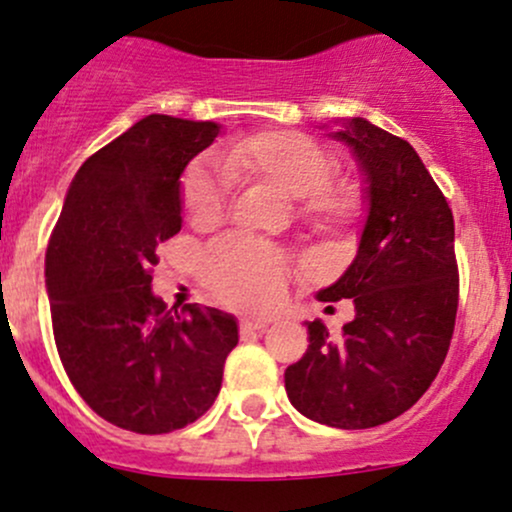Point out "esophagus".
<instances>
[{
  "instance_id": "1",
  "label": "esophagus",
  "mask_w": 512,
  "mask_h": 512,
  "mask_svg": "<svg viewBox=\"0 0 512 512\" xmlns=\"http://www.w3.org/2000/svg\"><path fill=\"white\" fill-rule=\"evenodd\" d=\"M268 326V321L261 319H241L239 321V331L241 333H254V331H263Z\"/></svg>"
}]
</instances>
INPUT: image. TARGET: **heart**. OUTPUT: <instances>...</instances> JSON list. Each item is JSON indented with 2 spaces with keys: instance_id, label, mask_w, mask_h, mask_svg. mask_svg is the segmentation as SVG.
Wrapping results in <instances>:
<instances>
[{
  "instance_id": "obj_1",
  "label": "heart",
  "mask_w": 512,
  "mask_h": 512,
  "mask_svg": "<svg viewBox=\"0 0 512 512\" xmlns=\"http://www.w3.org/2000/svg\"><path fill=\"white\" fill-rule=\"evenodd\" d=\"M220 162L232 176L266 181L297 200L300 217L317 232H343L358 220L363 208L353 183L331 181L336 159L300 132L263 130L229 142L220 149ZM224 172L210 159H195L183 171L181 203L193 227L205 229L220 222L229 191ZM200 275L222 302L249 312H268L285 295L287 263L273 246L225 237L205 249Z\"/></svg>"
}]
</instances>
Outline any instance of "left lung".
Masks as SVG:
<instances>
[{"label":"left lung","instance_id":"1","mask_svg":"<svg viewBox=\"0 0 512 512\" xmlns=\"http://www.w3.org/2000/svg\"><path fill=\"white\" fill-rule=\"evenodd\" d=\"M329 135L358 162L367 217L353 263L317 297L353 300L355 319L336 336L307 321L309 348L285 370V392L302 416L360 430L409 411L445 363L459 297L455 220L409 142L365 118H343Z\"/></svg>","mask_w":512,"mask_h":512}]
</instances>
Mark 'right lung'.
Returning a JSON list of instances; mask_svg holds the SVG:
<instances>
[{
    "label": "right lung",
    "mask_w": 512,
    "mask_h": 512,
    "mask_svg": "<svg viewBox=\"0 0 512 512\" xmlns=\"http://www.w3.org/2000/svg\"><path fill=\"white\" fill-rule=\"evenodd\" d=\"M220 135L212 120L152 116L91 154L45 254L53 333L79 396L113 426L162 435L198 421L222 387L237 319L166 309L157 246L181 232V174Z\"/></svg>",
    "instance_id": "add662e5"
}]
</instances>
